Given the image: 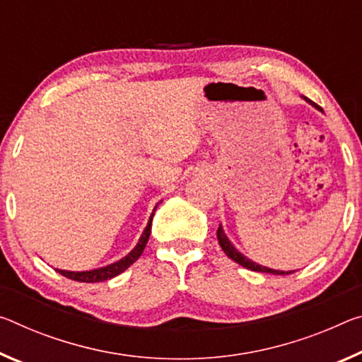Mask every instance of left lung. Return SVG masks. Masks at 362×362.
<instances>
[{
    "label": "left lung",
    "mask_w": 362,
    "mask_h": 362,
    "mask_svg": "<svg viewBox=\"0 0 362 362\" xmlns=\"http://www.w3.org/2000/svg\"><path fill=\"white\" fill-rule=\"evenodd\" d=\"M309 103H311L313 106H315L317 109H320L315 103H313L311 100H308ZM217 240H219V245L223 253H226L228 257H230L232 261L238 262L240 266H243L246 269H250V271H255V272H266V274H277V275H288V274H293V272H284V271H274V269H269V267H264V266H259V264H256L253 261H250L248 257H245L242 253H238L237 250L233 248V245L228 242V238L226 237V233H223L222 227L219 226V228H217Z\"/></svg>",
    "instance_id": "1"
}]
</instances>
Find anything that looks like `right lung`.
I'll use <instances>...</instances> for the list:
<instances>
[{
    "mask_svg": "<svg viewBox=\"0 0 362 362\" xmlns=\"http://www.w3.org/2000/svg\"><path fill=\"white\" fill-rule=\"evenodd\" d=\"M156 211V208H154ZM154 211L150 217V222H148V226L145 230L141 233V238L139 245L135 246L134 250L130 251V253L122 257V259L114 262V264H109L106 267H101V269H95V271H85V272H69V271H61V269H56L57 272L61 275H64V277L71 279V280H77V282H85V284H95V282H105V280H109L112 277H116L120 272H124L125 269L130 267L132 264H134L139 257L141 256L143 250H145V246L148 243V238H150V233H151V222H153V216H154Z\"/></svg>",
    "mask_w": 362,
    "mask_h": 362,
    "instance_id": "add662e5",
    "label": "right lung"
}]
</instances>
